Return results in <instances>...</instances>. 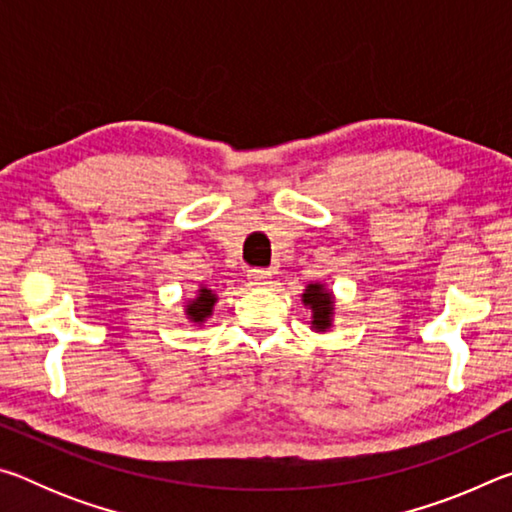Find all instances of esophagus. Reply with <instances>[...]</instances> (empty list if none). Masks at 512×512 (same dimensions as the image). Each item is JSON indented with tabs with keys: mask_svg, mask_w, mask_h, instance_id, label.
I'll list each match as a JSON object with an SVG mask.
<instances>
[{
	"mask_svg": "<svg viewBox=\"0 0 512 512\" xmlns=\"http://www.w3.org/2000/svg\"><path fill=\"white\" fill-rule=\"evenodd\" d=\"M271 271H264V268H255V271L248 273V280L253 287H266V284H271Z\"/></svg>",
	"mask_w": 512,
	"mask_h": 512,
	"instance_id": "1",
	"label": "esophagus"
}]
</instances>
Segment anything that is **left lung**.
I'll return each mask as SVG.
<instances>
[{"instance_id":"left-lung-1","label":"left lung","mask_w":512,"mask_h":512,"mask_svg":"<svg viewBox=\"0 0 512 512\" xmlns=\"http://www.w3.org/2000/svg\"><path fill=\"white\" fill-rule=\"evenodd\" d=\"M302 305L311 311L309 329L314 332H329L334 327V316H336V298L334 291L327 289L323 282H311L302 291Z\"/></svg>"}]
</instances>
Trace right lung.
<instances>
[{
	"mask_svg": "<svg viewBox=\"0 0 512 512\" xmlns=\"http://www.w3.org/2000/svg\"><path fill=\"white\" fill-rule=\"evenodd\" d=\"M216 302H219V296L212 289H207L205 284H201L194 296L185 300V318L196 327L205 325V320L212 318L214 314Z\"/></svg>",
	"mask_w": 512,
	"mask_h": 512,
	"instance_id": "right-lung-1",
	"label": "right lung"
}]
</instances>
